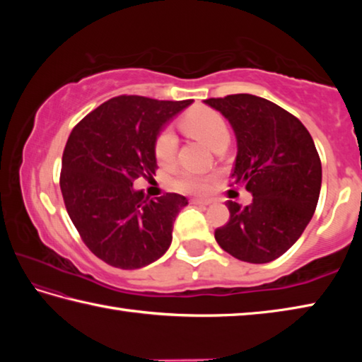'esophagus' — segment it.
<instances>
[{
    "label": "esophagus",
    "instance_id": "1",
    "mask_svg": "<svg viewBox=\"0 0 362 362\" xmlns=\"http://www.w3.org/2000/svg\"><path fill=\"white\" fill-rule=\"evenodd\" d=\"M193 204H199V206H209L211 201L209 199H193Z\"/></svg>",
    "mask_w": 362,
    "mask_h": 362
}]
</instances>
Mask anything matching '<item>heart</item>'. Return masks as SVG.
<instances>
[{
    "label": "heart",
    "instance_id": "1",
    "mask_svg": "<svg viewBox=\"0 0 362 362\" xmlns=\"http://www.w3.org/2000/svg\"><path fill=\"white\" fill-rule=\"evenodd\" d=\"M179 126L182 127V131H185L189 136L203 140V142L206 145H209L211 148H217L218 145L228 144V124H226L222 115L209 107L198 105L188 110L179 121ZM177 139L174 134L168 129L159 132L155 139V156L158 159V163H173ZM174 188L183 193L203 194L209 189V179L201 174L185 170V173H180L175 177Z\"/></svg>",
    "mask_w": 362,
    "mask_h": 362
}]
</instances>
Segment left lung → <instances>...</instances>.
Returning <instances> with one entry per match:
<instances>
[{
	"label": "left lung",
	"mask_w": 362,
	"mask_h": 362,
	"mask_svg": "<svg viewBox=\"0 0 362 362\" xmlns=\"http://www.w3.org/2000/svg\"><path fill=\"white\" fill-rule=\"evenodd\" d=\"M222 113L238 142L233 183L252 203L228 201L230 220L216 230L225 252L249 263H268L302 236L320 199L322 169L313 139L298 118L250 94L207 99Z\"/></svg>",
	"instance_id": "obj_1"
}]
</instances>
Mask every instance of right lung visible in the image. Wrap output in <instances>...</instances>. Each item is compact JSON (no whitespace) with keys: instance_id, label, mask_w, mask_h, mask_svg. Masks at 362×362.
Instances as JSON below:
<instances>
[{"instance_id":"1","label":"right lung","mask_w":362,"mask_h":362,"mask_svg":"<svg viewBox=\"0 0 362 362\" xmlns=\"http://www.w3.org/2000/svg\"><path fill=\"white\" fill-rule=\"evenodd\" d=\"M193 100L118 95L73 127L60 189L73 225L90 252L108 265L136 269L166 254L185 196L145 198L132 185L156 173L155 139Z\"/></svg>"}]
</instances>
